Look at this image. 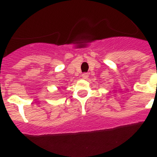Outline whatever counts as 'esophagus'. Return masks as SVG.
Returning <instances> with one entry per match:
<instances>
[{
	"instance_id": "esophagus-1",
	"label": "esophagus",
	"mask_w": 157,
	"mask_h": 157,
	"mask_svg": "<svg viewBox=\"0 0 157 157\" xmlns=\"http://www.w3.org/2000/svg\"><path fill=\"white\" fill-rule=\"evenodd\" d=\"M88 76L89 74L87 72H84V73H82V78H84V79H86L87 78H88Z\"/></svg>"
}]
</instances>
